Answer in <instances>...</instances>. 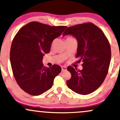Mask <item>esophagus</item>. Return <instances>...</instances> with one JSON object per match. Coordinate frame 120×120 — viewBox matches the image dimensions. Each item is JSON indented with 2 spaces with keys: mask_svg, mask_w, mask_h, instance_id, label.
Listing matches in <instances>:
<instances>
[{
  "mask_svg": "<svg viewBox=\"0 0 120 120\" xmlns=\"http://www.w3.org/2000/svg\"><path fill=\"white\" fill-rule=\"evenodd\" d=\"M66 70H67V67H65V66L61 67V71H62V72H64V71H65Z\"/></svg>",
  "mask_w": 120,
  "mask_h": 120,
  "instance_id": "esophagus-1",
  "label": "esophagus"
}]
</instances>
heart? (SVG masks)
Returning a JSON list of instances; mask_svg holds the SVG:
<instances>
[{
  "instance_id": "heart-1",
  "label": "heart",
  "mask_w": 120,
  "mask_h": 120,
  "mask_svg": "<svg viewBox=\"0 0 120 120\" xmlns=\"http://www.w3.org/2000/svg\"><path fill=\"white\" fill-rule=\"evenodd\" d=\"M72 38V37H71V36H68V37H67V38Z\"/></svg>"
}]
</instances>
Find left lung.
<instances>
[{
	"mask_svg": "<svg viewBox=\"0 0 120 120\" xmlns=\"http://www.w3.org/2000/svg\"><path fill=\"white\" fill-rule=\"evenodd\" d=\"M72 35L78 43L76 57L82 63V69L69 66L71 78L67 81L68 87L82 95L90 94L100 87L108 72L111 59L109 42L104 33L92 23L68 27L63 35Z\"/></svg>",
	"mask_w": 120,
	"mask_h": 120,
	"instance_id": "8db88e82",
	"label": "left lung"
}]
</instances>
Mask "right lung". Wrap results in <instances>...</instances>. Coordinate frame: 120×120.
Instances as JSON below:
<instances>
[{
	"instance_id": "obj_1",
	"label": "right lung",
	"mask_w": 120,
	"mask_h": 120,
	"mask_svg": "<svg viewBox=\"0 0 120 120\" xmlns=\"http://www.w3.org/2000/svg\"><path fill=\"white\" fill-rule=\"evenodd\" d=\"M66 26H50L30 22L19 30L12 42L10 61L13 75L21 89L38 96L52 86L54 79L61 72L60 66H44V53L50 52L51 44Z\"/></svg>"
}]
</instances>
